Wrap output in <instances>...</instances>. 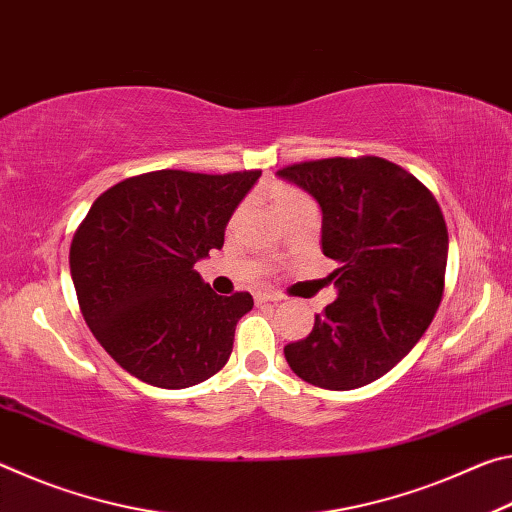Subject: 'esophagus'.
Listing matches in <instances>:
<instances>
[{"instance_id":"1","label":"esophagus","mask_w":512,"mask_h":512,"mask_svg":"<svg viewBox=\"0 0 512 512\" xmlns=\"http://www.w3.org/2000/svg\"><path fill=\"white\" fill-rule=\"evenodd\" d=\"M277 300H280V298L271 296V293H257V296H255L257 305H268V302H277Z\"/></svg>"}]
</instances>
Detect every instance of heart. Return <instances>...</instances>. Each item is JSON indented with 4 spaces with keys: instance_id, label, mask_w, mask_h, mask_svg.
Wrapping results in <instances>:
<instances>
[{
    "instance_id": "heart-1",
    "label": "heart",
    "mask_w": 512,
    "mask_h": 512,
    "mask_svg": "<svg viewBox=\"0 0 512 512\" xmlns=\"http://www.w3.org/2000/svg\"><path fill=\"white\" fill-rule=\"evenodd\" d=\"M271 203H273V210L277 212V216L293 212V210H300V207H314V201H311L305 192H300V189L293 185L273 187Z\"/></svg>"
}]
</instances>
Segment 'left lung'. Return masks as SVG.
<instances>
[{
	"instance_id": "8db88e82",
	"label": "left lung",
	"mask_w": 512,
	"mask_h": 512,
	"mask_svg": "<svg viewBox=\"0 0 512 512\" xmlns=\"http://www.w3.org/2000/svg\"><path fill=\"white\" fill-rule=\"evenodd\" d=\"M323 210V253L339 298L309 336L284 348L291 370L327 391L386 375L427 332L445 291L447 225L418 178L377 155L325 158L277 171Z\"/></svg>"
}]
</instances>
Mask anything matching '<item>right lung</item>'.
<instances>
[{
    "label": "right lung",
    "instance_id": "obj_1",
    "mask_svg": "<svg viewBox=\"0 0 512 512\" xmlns=\"http://www.w3.org/2000/svg\"><path fill=\"white\" fill-rule=\"evenodd\" d=\"M259 169H160L106 189L74 232L69 268L81 314L112 359L158 388L216 375L253 296H219L194 264L223 246L225 223Z\"/></svg>",
    "mask_w": 512,
    "mask_h": 512
}]
</instances>
